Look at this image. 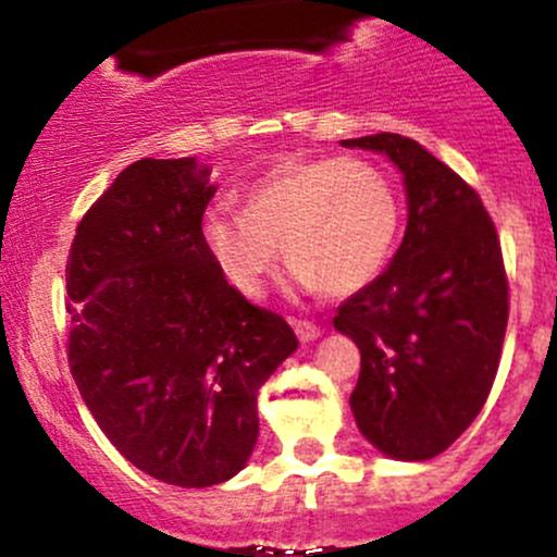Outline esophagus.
I'll return each mask as SVG.
<instances>
[{"label": "esophagus", "mask_w": 557, "mask_h": 557, "mask_svg": "<svg viewBox=\"0 0 557 557\" xmlns=\"http://www.w3.org/2000/svg\"><path fill=\"white\" fill-rule=\"evenodd\" d=\"M294 331L301 342H312L323 334V329L318 323H312V320H294Z\"/></svg>", "instance_id": "obj_1"}]
</instances>
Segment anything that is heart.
Returning <instances> with one entry per match:
<instances>
[{
    "label": "heart",
    "mask_w": 557,
    "mask_h": 557,
    "mask_svg": "<svg viewBox=\"0 0 557 557\" xmlns=\"http://www.w3.org/2000/svg\"><path fill=\"white\" fill-rule=\"evenodd\" d=\"M401 226L391 177L358 156L290 159L250 185L245 210L210 207L201 243L223 277L261 296L280 261L307 290L352 294L383 274Z\"/></svg>",
    "instance_id": "obj_1"
}]
</instances>
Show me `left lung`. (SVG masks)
<instances>
[{
    "mask_svg": "<svg viewBox=\"0 0 557 557\" xmlns=\"http://www.w3.org/2000/svg\"><path fill=\"white\" fill-rule=\"evenodd\" d=\"M404 172L409 221L393 263L339 307L361 350L350 396L361 434L398 460H429L474 423L502 361L509 280L480 194L401 134L345 139Z\"/></svg>",
    "mask_w": 557,
    "mask_h": 557,
    "instance_id": "obj_1",
    "label": "left lung"
}]
</instances>
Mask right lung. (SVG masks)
Here are the masks:
<instances>
[{
	"mask_svg": "<svg viewBox=\"0 0 557 557\" xmlns=\"http://www.w3.org/2000/svg\"><path fill=\"white\" fill-rule=\"evenodd\" d=\"M196 159L128 164L88 207L66 258V358L107 440L166 485L237 474L258 440V387L296 350L201 243L215 196Z\"/></svg>",
	"mask_w": 557,
	"mask_h": 557,
	"instance_id": "right-lung-1",
	"label": "right lung"
}]
</instances>
